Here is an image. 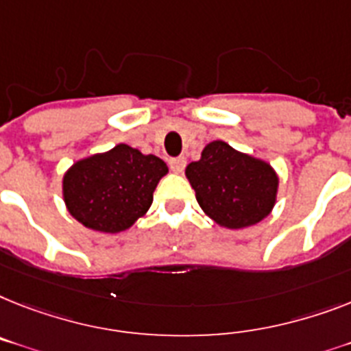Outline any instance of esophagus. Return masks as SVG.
Returning a JSON list of instances; mask_svg holds the SVG:
<instances>
[{
	"instance_id": "esophagus-1",
	"label": "esophagus",
	"mask_w": 351,
	"mask_h": 351,
	"mask_svg": "<svg viewBox=\"0 0 351 351\" xmlns=\"http://www.w3.org/2000/svg\"><path fill=\"white\" fill-rule=\"evenodd\" d=\"M186 167V159L184 158H172L170 159V169H172L173 173H181Z\"/></svg>"
}]
</instances>
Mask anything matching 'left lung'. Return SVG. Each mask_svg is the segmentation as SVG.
Wrapping results in <instances>:
<instances>
[{"mask_svg": "<svg viewBox=\"0 0 351 351\" xmlns=\"http://www.w3.org/2000/svg\"><path fill=\"white\" fill-rule=\"evenodd\" d=\"M184 173L199 206L221 228L242 230L258 224L276 204L280 178L271 163L222 140L208 143L201 159L188 165Z\"/></svg>", "mask_w": 351, "mask_h": 351, "instance_id": "obj_1", "label": "left lung"}]
</instances>
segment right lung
I'll return each mask as SVG.
<instances>
[{
    "mask_svg": "<svg viewBox=\"0 0 351 351\" xmlns=\"http://www.w3.org/2000/svg\"><path fill=\"white\" fill-rule=\"evenodd\" d=\"M167 173L163 159L120 143L75 161L62 178V199L69 215L88 230L120 233L149 211Z\"/></svg>",
    "mask_w": 351,
    "mask_h": 351,
    "instance_id": "1",
    "label": "right lung"
}]
</instances>
